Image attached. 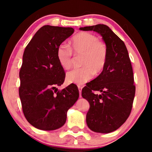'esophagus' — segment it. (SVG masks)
Instances as JSON below:
<instances>
[{
  "label": "esophagus",
  "mask_w": 152,
  "mask_h": 152,
  "mask_svg": "<svg viewBox=\"0 0 152 152\" xmlns=\"http://www.w3.org/2000/svg\"><path fill=\"white\" fill-rule=\"evenodd\" d=\"M82 87L81 86H78V90H79V96L80 97H82Z\"/></svg>",
  "instance_id": "obj_1"
}]
</instances>
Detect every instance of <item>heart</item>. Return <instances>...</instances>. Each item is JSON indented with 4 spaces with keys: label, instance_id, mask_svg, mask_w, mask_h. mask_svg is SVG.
<instances>
[{
    "label": "heart",
    "instance_id": "b5f03b06",
    "mask_svg": "<svg viewBox=\"0 0 152 152\" xmlns=\"http://www.w3.org/2000/svg\"><path fill=\"white\" fill-rule=\"evenodd\" d=\"M71 48L61 43L56 50V57L60 65L65 70L72 66L74 57L82 55L81 64L83 67L75 68L66 74L69 83L83 85L86 82L104 71L108 58V48L103 41L89 32H80L70 41Z\"/></svg>",
    "mask_w": 152,
    "mask_h": 152
}]
</instances>
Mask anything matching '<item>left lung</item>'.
<instances>
[{"instance_id":"8db88e82","label":"left lung","mask_w":152,"mask_h":152,"mask_svg":"<svg viewBox=\"0 0 152 152\" xmlns=\"http://www.w3.org/2000/svg\"><path fill=\"white\" fill-rule=\"evenodd\" d=\"M102 37L108 48L104 71L84 87L82 96L88 101L86 123L92 131L108 133L124 123L132 111L135 93L133 68L124 42L105 25L80 27ZM99 91L98 95L94 92Z\"/></svg>"}]
</instances>
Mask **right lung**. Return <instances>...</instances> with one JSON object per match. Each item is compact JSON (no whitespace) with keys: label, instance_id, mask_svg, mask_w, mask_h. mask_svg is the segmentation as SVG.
<instances>
[{"label":"right lung","instance_id":"1","mask_svg":"<svg viewBox=\"0 0 152 152\" xmlns=\"http://www.w3.org/2000/svg\"><path fill=\"white\" fill-rule=\"evenodd\" d=\"M72 27L44 25L25 48L19 72V93L27 121L42 130H55L65 124L67 111L76 102L79 91L74 84L58 90L65 72L56 50L72 35Z\"/></svg>","mask_w":152,"mask_h":152}]
</instances>
